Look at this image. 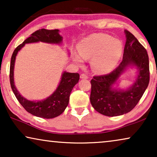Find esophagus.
Wrapping results in <instances>:
<instances>
[{"label":"esophagus","mask_w":157,"mask_h":157,"mask_svg":"<svg viewBox=\"0 0 157 157\" xmlns=\"http://www.w3.org/2000/svg\"><path fill=\"white\" fill-rule=\"evenodd\" d=\"M80 78H83V79H87L88 78H89V77H88L87 75H86L84 74H81Z\"/></svg>","instance_id":"34e87169"}]
</instances>
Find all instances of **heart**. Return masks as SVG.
I'll return each instance as SVG.
<instances>
[{
	"instance_id": "1",
	"label": "heart",
	"mask_w": 157,
	"mask_h": 157,
	"mask_svg": "<svg viewBox=\"0 0 157 157\" xmlns=\"http://www.w3.org/2000/svg\"><path fill=\"white\" fill-rule=\"evenodd\" d=\"M79 55L74 54V60L78 64L83 59H91L94 71L106 74L113 69L119 62L123 51L121 42L104 33H94L83 38L78 44Z\"/></svg>"
}]
</instances>
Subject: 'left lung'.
<instances>
[{
    "mask_svg": "<svg viewBox=\"0 0 157 157\" xmlns=\"http://www.w3.org/2000/svg\"><path fill=\"white\" fill-rule=\"evenodd\" d=\"M126 44L123 59L113 71L91 79L90 101L98 113L117 117L129 112L138 104L149 83V62L147 51L129 31H124ZM129 66L138 70L136 81L126 90L113 88L120 76Z\"/></svg>",
    "mask_w": 157,
    "mask_h": 157,
    "instance_id": "obj_1",
    "label": "left lung"
}]
</instances>
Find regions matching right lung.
I'll return each instance as SVG.
<instances>
[{"label": "right lung", "instance_id": "right-lung-1", "mask_svg": "<svg viewBox=\"0 0 157 157\" xmlns=\"http://www.w3.org/2000/svg\"><path fill=\"white\" fill-rule=\"evenodd\" d=\"M62 40L63 37L60 36L59 30L39 29L32 33L30 37L19 45L13 53L10 66V83L12 91L23 108L28 112L36 117L44 119H52L61 115L68 106L69 96L73 88L78 82L79 74L78 73L64 71L61 76L59 85L50 96L46 99L37 101H29L21 95L15 86L13 71L16 57L18 51L26 44L44 42L52 44H60L62 43Z\"/></svg>", "mask_w": 157, "mask_h": 157}]
</instances>
